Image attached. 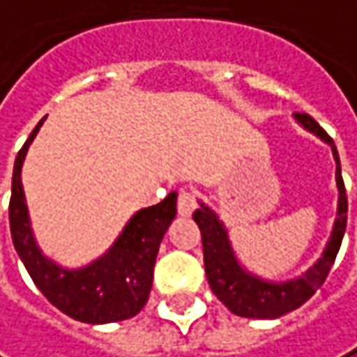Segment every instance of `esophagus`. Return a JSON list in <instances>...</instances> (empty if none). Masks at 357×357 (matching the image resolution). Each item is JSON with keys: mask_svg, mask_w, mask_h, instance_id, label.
Wrapping results in <instances>:
<instances>
[{"mask_svg": "<svg viewBox=\"0 0 357 357\" xmlns=\"http://www.w3.org/2000/svg\"><path fill=\"white\" fill-rule=\"evenodd\" d=\"M197 209V199L195 192L189 189H181L178 191V215L189 217Z\"/></svg>", "mask_w": 357, "mask_h": 357, "instance_id": "esophagus-1", "label": "esophagus"}]
</instances>
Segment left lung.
I'll return each instance as SVG.
<instances>
[{
  "label": "left lung",
  "mask_w": 357,
  "mask_h": 357,
  "mask_svg": "<svg viewBox=\"0 0 357 357\" xmlns=\"http://www.w3.org/2000/svg\"><path fill=\"white\" fill-rule=\"evenodd\" d=\"M298 123L313 132L323 142H327L333 150V158L337 165L335 181L340 189V201H337V219L333 225V234L329 243L317 260V264L307 270L301 278L289 280V282H266L250 272H245L234 250L227 240V231L217 215L201 203V209L192 213L195 223L201 229L203 240V262H205V274L209 280L211 291L215 296L236 315L248 319H276L287 315L294 309H298L303 303H307L317 289L325 282L329 270L335 262V256L340 252V245L344 240L345 225H347V195L342 178V166H340V154L333 140L327 136V132L319 126L317 121L309 114H294Z\"/></svg>",
  "instance_id": "obj_1"
}]
</instances>
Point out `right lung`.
<instances>
[{
  "mask_svg": "<svg viewBox=\"0 0 357 357\" xmlns=\"http://www.w3.org/2000/svg\"><path fill=\"white\" fill-rule=\"evenodd\" d=\"M15 156L10 197V229L13 248L22 258L38 291L64 315L83 323H114L134 317L146 305L154 262L168 225L176 215V192H170L158 205L146 207L128 221L112 250L81 270H64L40 254L32 238L28 207L22 189V165L36 132Z\"/></svg>",
  "mask_w": 357,
  "mask_h": 357,
  "instance_id": "add662e5",
  "label": "right lung"
}]
</instances>
